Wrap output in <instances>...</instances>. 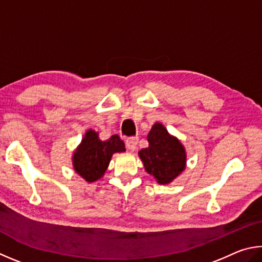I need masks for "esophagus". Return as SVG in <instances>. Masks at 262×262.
<instances>
[{"instance_id": "esophagus-1", "label": "esophagus", "mask_w": 262, "mask_h": 262, "mask_svg": "<svg viewBox=\"0 0 262 262\" xmlns=\"http://www.w3.org/2000/svg\"><path fill=\"white\" fill-rule=\"evenodd\" d=\"M137 144H138V139L134 138V137H130V138H126L125 140V145L127 149H130L131 152H135L137 148Z\"/></svg>"}]
</instances>
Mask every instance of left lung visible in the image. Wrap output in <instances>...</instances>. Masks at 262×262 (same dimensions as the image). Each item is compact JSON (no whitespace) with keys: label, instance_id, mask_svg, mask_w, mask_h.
<instances>
[{"label":"left lung","instance_id":"obj_1","mask_svg":"<svg viewBox=\"0 0 262 262\" xmlns=\"http://www.w3.org/2000/svg\"><path fill=\"white\" fill-rule=\"evenodd\" d=\"M148 147L139 150L145 170L159 184L167 185L186 168V150L177 137L170 135L163 124L157 122L147 136Z\"/></svg>","mask_w":262,"mask_h":262}]
</instances>
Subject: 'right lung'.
Returning <instances> with one entry per match:
<instances>
[{"label":"right lung","instance_id":"add662e5","mask_svg":"<svg viewBox=\"0 0 262 262\" xmlns=\"http://www.w3.org/2000/svg\"><path fill=\"white\" fill-rule=\"evenodd\" d=\"M125 145L117 135L101 140L99 132L87 130L72 155L75 171L86 182L93 183L102 178L113 154L125 152Z\"/></svg>","mask_w":262,"mask_h":262}]
</instances>
